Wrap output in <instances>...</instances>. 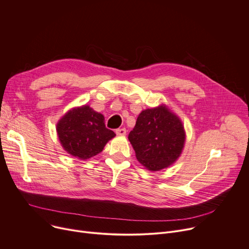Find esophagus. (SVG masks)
<instances>
[{
	"mask_svg": "<svg viewBox=\"0 0 249 249\" xmlns=\"http://www.w3.org/2000/svg\"><path fill=\"white\" fill-rule=\"evenodd\" d=\"M115 134L118 136H124L126 134V129L124 127L122 128H116L115 129Z\"/></svg>",
	"mask_w": 249,
	"mask_h": 249,
	"instance_id": "esophagus-1",
	"label": "esophagus"
}]
</instances>
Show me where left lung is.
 Segmentation results:
<instances>
[{"label":"left lung","instance_id":"left-lung-1","mask_svg":"<svg viewBox=\"0 0 249 249\" xmlns=\"http://www.w3.org/2000/svg\"><path fill=\"white\" fill-rule=\"evenodd\" d=\"M128 140L139 162L151 171H160L181 155L185 131L178 116L160 106L140 113Z\"/></svg>","mask_w":249,"mask_h":249}]
</instances>
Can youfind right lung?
<instances>
[{
    "mask_svg": "<svg viewBox=\"0 0 249 249\" xmlns=\"http://www.w3.org/2000/svg\"><path fill=\"white\" fill-rule=\"evenodd\" d=\"M57 134L64 150L81 160L101 153L107 142L115 136L107 128L104 115L89 106L68 111L58 123Z\"/></svg>",
    "mask_w": 249,
    "mask_h": 249,
    "instance_id": "obj_1",
    "label": "right lung"
}]
</instances>
